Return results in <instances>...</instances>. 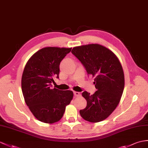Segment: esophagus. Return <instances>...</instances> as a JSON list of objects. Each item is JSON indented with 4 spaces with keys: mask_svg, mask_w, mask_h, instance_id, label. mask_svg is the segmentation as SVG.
Masks as SVG:
<instances>
[{
    "mask_svg": "<svg viewBox=\"0 0 148 148\" xmlns=\"http://www.w3.org/2000/svg\"><path fill=\"white\" fill-rule=\"evenodd\" d=\"M73 94L75 97H79L80 95V93L78 92H73Z\"/></svg>",
    "mask_w": 148,
    "mask_h": 148,
    "instance_id": "esophagus-1",
    "label": "esophagus"
}]
</instances>
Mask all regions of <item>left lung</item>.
<instances>
[{
  "mask_svg": "<svg viewBox=\"0 0 148 148\" xmlns=\"http://www.w3.org/2000/svg\"><path fill=\"white\" fill-rule=\"evenodd\" d=\"M72 54L80 61L87 72L95 77L97 90L93 95L82 93L86 106L80 116L90 122L105 120L119 103L124 88V75L118 58L110 49L99 44L74 47Z\"/></svg>",
  "mask_w": 148,
  "mask_h": 148,
  "instance_id": "obj_1",
  "label": "left lung"
}]
</instances>
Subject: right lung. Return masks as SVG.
Masks as SVG:
<instances>
[{
  "label": "right lung",
  "instance_id": "right-lung-1",
  "mask_svg": "<svg viewBox=\"0 0 148 148\" xmlns=\"http://www.w3.org/2000/svg\"><path fill=\"white\" fill-rule=\"evenodd\" d=\"M71 48L46 47L28 60L24 69L21 87L25 102L39 121L53 124L62 118L73 97L71 90L51 88L59 78L60 64Z\"/></svg>",
  "mask_w": 148,
  "mask_h": 148
}]
</instances>
